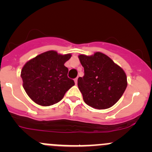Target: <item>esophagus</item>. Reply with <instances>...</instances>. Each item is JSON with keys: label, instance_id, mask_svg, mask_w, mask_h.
Instances as JSON below:
<instances>
[{"label": "esophagus", "instance_id": "obj_1", "mask_svg": "<svg viewBox=\"0 0 152 152\" xmlns=\"http://www.w3.org/2000/svg\"><path fill=\"white\" fill-rule=\"evenodd\" d=\"M74 82H75V84H76V85H77V82H78V78H76V79H74Z\"/></svg>", "mask_w": 152, "mask_h": 152}]
</instances>
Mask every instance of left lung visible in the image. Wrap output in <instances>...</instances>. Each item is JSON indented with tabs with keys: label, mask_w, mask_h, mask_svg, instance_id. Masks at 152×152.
I'll list each match as a JSON object with an SVG mask.
<instances>
[{
	"label": "left lung",
	"mask_w": 152,
	"mask_h": 152,
	"mask_svg": "<svg viewBox=\"0 0 152 152\" xmlns=\"http://www.w3.org/2000/svg\"><path fill=\"white\" fill-rule=\"evenodd\" d=\"M79 59L85 70L83 77L78 79L84 102L97 110L113 107L127 87L124 70L101 52L91 56L80 54Z\"/></svg>",
	"instance_id": "8db88e82"
}]
</instances>
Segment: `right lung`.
<instances>
[{"label": "right lung", "instance_id": "right-lung-1", "mask_svg": "<svg viewBox=\"0 0 152 152\" xmlns=\"http://www.w3.org/2000/svg\"><path fill=\"white\" fill-rule=\"evenodd\" d=\"M70 57V53L62 55L48 50L24 65L20 74L23 87L33 102L48 107L63 99L65 93L75 85L67 77L68 69L64 65Z\"/></svg>", "mask_w": 152, "mask_h": 152}]
</instances>
